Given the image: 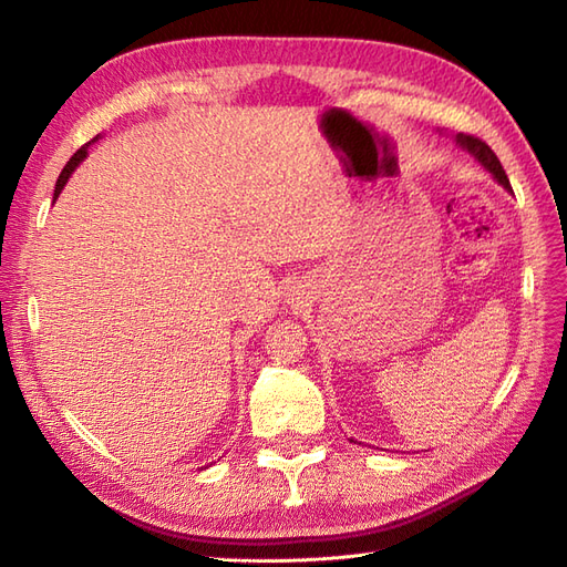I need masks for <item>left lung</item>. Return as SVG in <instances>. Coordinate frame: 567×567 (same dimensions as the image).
Segmentation results:
<instances>
[{
  "label": "left lung",
  "mask_w": 567,
  "mask_h": 567,
  "mask_svg": "<svg viewBox=\"0 0 567 567\" xmlns=\"http://www.w3.org/2000/svg\"><path fill=\"white\" fill-rule=\"evenodd\" d=\"M456 142L466 151H471L473 156L489 169V173L494 175V179L511 192V184H508V177L504 173L499 158H496V153L483 140H477V136H471V134H456Z\"/></svg>",
  "instance_id": "obj_1"
}]
</instances>
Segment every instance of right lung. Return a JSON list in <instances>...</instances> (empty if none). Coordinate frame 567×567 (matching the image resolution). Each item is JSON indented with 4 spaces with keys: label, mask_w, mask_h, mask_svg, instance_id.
I'll return each mask as SVG.
<instances>
[{
    "label": "right lung",
    "mask_w": 567,
    "mask_h": 567,
    "mask_svg": "<svg viewBox=\"0 0 567 567\" xmlns=\"http://www.w3.org/2000/svg\"><path fill=\"white\" fill-rule=\"evenodd\" d=\"M96 140H99V136H94V140H92V142H96ZM92 142H90V144H92ZM90 144H84V146H82V148H78V151H75V153H73V158H71V161H68V163H65V167H63V173H61V175H59V182H56V188H54V200H56V198H59V194H61V188H63V186H65V182H68V177H71V175H73V173H75V167H78V165H80V163H82V161H84V158H87V146H90Z\"/></svg>",
    "instance_id": "obj_1"
}]
</instances>
